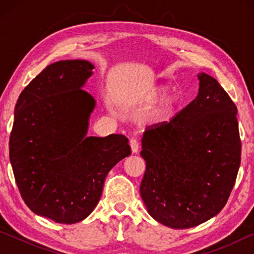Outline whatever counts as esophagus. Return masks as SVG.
<instances>
[{
  "label": "esophagus",
  "mask_w": 254,
  "mask_h": 254,
  "mask_svg": "<svg viewBox=\"0 0 254 254\" xmlns=\"http://www.w3.org/2000/svg\"><path fill=\"white\" fill-rule=\"evenodd\" d=\"M130 147H131V150H132L133 153H135V152L139 151V142H137V140L132 139L130 141Z\"/></svg>",
  "instance_id": "obj_1"
}]
</instances>
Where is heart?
<instances>
[{
    "label": "heart",
    "mask_w": 254,
    "mask_h": 254,
    "mask_svg": "<svg viewBox=\"0 0 254 254\" xmlns=\"http://www.w3.org/2000/svg\"><path fill=\"white\" fill-rule=\"evenodd\" d=\"M167 89L168 88L163 85L152 86V87H150L143 93L142 102L147 103V104H152V103L156 102L158 98L166 94ZM179 98L177 95H173V94H171V95L163 96L153 111V117L158 120L167 118L171 112L175 110V107L177 106Z\"/></svg>",
    "instance_id": "1"
}]
</instances>
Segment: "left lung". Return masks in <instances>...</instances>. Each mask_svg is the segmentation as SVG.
I'll return each mask as SVG.
<instances>
[{
	"label": "left lung",
	"instance_id": "obj_1",
	"mask_svg": "<svg viewBox=\"0 0 254 254\" xmlns=\"http://www.w3.org/2000/svg\"><path fill=\"white\" fill-rule=\"evenodd\" d=\"M194 101L169 122L145 128L147 166L140 194L154 220L189 229L218 214L234 187L241 162L238 109L218 81L198 75Z\"/></svg>",
	"mask_w": 254,
	"mask_h": 254
}]
</instances>
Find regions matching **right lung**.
I'll use <instances>...</instances> for the list:
<instances>
[{"mask_svg": "<svg viewBox=\"0 0 254 254\" xmlns=\"http://www.w3.org/2000/svg\"><path fill=\"white\" fill-rule=\"evenodd\" d=\"M94 66L62 60L21 92L8 150L21 197L56 223L83 221L100 201L109 171L131 154L123 134L86 136L95 101L85 92Z\"/></svg>", "mask_w": 254, "mask_h": 254, "instance_id": "1", "label": "right lung"}]
</instances>
